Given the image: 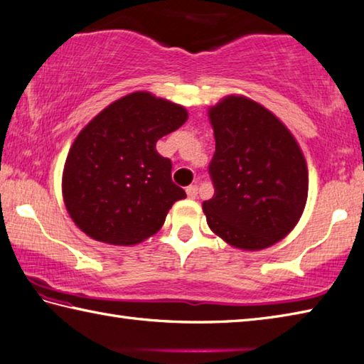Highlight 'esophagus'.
<instances>
[{
  "mask_svg": "<svg viewBox=\"0 0 364 364\" xmlns=\"http://www.w3.org/2000/svg\"><path fill=\"white\" fill-rule=\"evenodd\" d=\"M186 194H188V198L196 199V196H198V184H191V186H188Z\"/></svg>",
  "mask_w": 364,
  "mask_h": 364,
  "instance_id": "34e87169",
  "label": "esophagus"
}]
</instances>
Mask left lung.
Wrapping results in <instances>:
<instances>
[{
  "mask_svg": "<svg viewBox=\"0 0 364 364\" xmlns=\"http://www.w3.org/2000/svg\"><path fill=\"white\" fill-rule=\"evenodd\" d=\"M215 152L209 164L207 223L228 245L264 250L291 232L308 198V168L295 137L262 105L230 95L209 109Z\"/></svg>",
  "mask_w": 364,
  "mask_h": 364,
  "instance_id": "left-lung-1",
  "label": "left lung"
}]
</instances>
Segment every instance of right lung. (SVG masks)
I'll use <instances>...</instances> for the list:
<instances>
[{"label": "right lung", "instance_id": "obj_1", "mask_svg": "<svg viewBox=\"0 0 364 364\" xmlns=\"http://www.w3.org/2000/svg\"><path fill=\"white\" fill-rule=\"evenodd\" d=\"M188 119L181 105L134 92L113 102L79 132L63 173L74 223L109 245L141 243L157 233L186 193L171 180L157 141Z\"/></svg>", "mask_w": 364, "mask_h": 364}]
</instances>
